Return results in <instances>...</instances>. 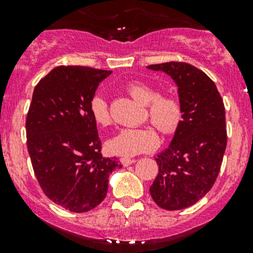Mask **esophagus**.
Listing matches in <instances>:
<instances>
[{
	"instance_id": "1",
	"label": "esophagus",
	"mask_w": 253,
	"mask_h": 253,
	"mask_svg": "<svg viewBox=\"0 0 253 253\" xmlns=\"http://www.w3.org/2000/svg\"><path fill=\"white\" fill-rule=\"evenodd\" d=\"M121 163L124 164V167H128V165L136 163V159H129V158H121Z\"/></svg>"
}]
</instances>
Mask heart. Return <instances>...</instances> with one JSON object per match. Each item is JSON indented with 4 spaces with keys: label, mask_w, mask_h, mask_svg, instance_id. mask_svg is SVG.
<instances>
[{
    "label": "heart",
    "mask_w": 253,
    "mask_h": 253,
    "mask_svg": "<svg viewBox=\"0 0 253 253\" xmlns=\"http://www.w3.org/2000/svg\"><path fill=\"white\" fill-rule=\"evenodd\" d=\"M129 95L138 103L147 105L150 122L165 136H171L180 128L183 121V105L181 99L171 93L159 94L158 89L144 82L133 81L126 85ZM89 111L94 122L100 127H109L112 116L108 101L101 95H95L89 103ZM159 137L150 127L125 128L108 141V149L121 157L147 153L157 148Z\"/></svg>",
    "instance_id": "obj_1"
}]
</instances>
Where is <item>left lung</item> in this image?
I'll return each instance as SVG.
<instances>
[{"instance_id":"8db88e82","label":"left lung","mask_w":253,"mask_h":253,"mask_svg":"<svg viewBox=\"0 0 253 253\" xmlns=\"http://www.w3.org/2000/svg\"><path fill=\"white\" fill-rule=\"evenodd\" d=\"M175 81L183 121L169 148L155 160L159 172L149 191L160 208L180 211L211 191L226 148L225 108L215 84L203 71L185 62L148 66Z\"/></svg>"}]
</instances>
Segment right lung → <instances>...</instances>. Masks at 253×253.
<instances>
[{
    "mask_svg": "<svg viewBox=\"0 0 253 253\" xmlns=\"http://www.w3.org/2000/svg\"><path fill=\"white\" fill-rule=\"evenodd\" d=\"M111 71L58 66L37 84L25 121L33 170L48 200L84 213L106 197L109 176L122 168L101 155L89 103Z\"/></svg>",
    "mask_w": 253,
    "mask_h": 253,
    "instance_id": "1",
    "label": "right lung"
}]
</instances>
